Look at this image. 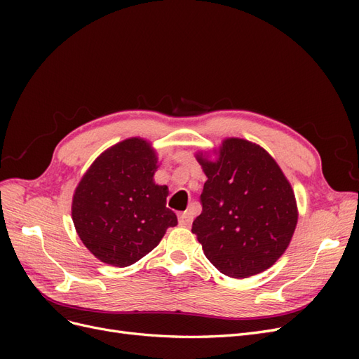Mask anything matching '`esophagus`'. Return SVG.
Returning a JSON list of instances; mask_svg holds the SVG:
<instances>
[{
	"mask_svg": "<svg viewBox=\"0 0 359 359\" xmlns=\"http://www.w3.org/2000/svg\"><path fill=\"white\" fill-rule=\"evenodd\" d=\"M178 222H180V224H181V226H184V227H189V226L191 224V222H193V214H191V212H189V211H186V212H181V214L178 215Z\"/></svg>",
	"mask_w": 359,
	"mask_h": 359,
	"instance_id": "34e87169",
	"label": "esophagus"
}]
</instances>
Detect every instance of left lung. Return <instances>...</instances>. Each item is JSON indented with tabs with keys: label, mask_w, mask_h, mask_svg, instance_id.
Segmentation results:
<instances>
[{
	"label": "left lung",
	"mask_w": 359,
	"mask_h": 359,
	"mask_svg": "<svg viewBox=\"0 0 359 359\" xmlns=\"http://www.w3.org/2000/svg\"><path fill=\"white\" fill-rule=\"evenodd\" d=\"M206 182L193 222L210 262L227 277L247 278L273 266L298 222L295 194L276 160L245 139H224L215 161L196 156Z\"/></svg>",
	"instance_id": "left-lung-1"
}]
</instances>
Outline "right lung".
I'll return each mask as SVG.
<instances>
[{
  "instance_id": "1",
  "label": "right lung",
  "mask_w": 359,
  "mask_h": 359,
  "mask_svg": "<svg viewBox=\"0 0 359 359\" xmlns=\"http://www.w3.org/2000/svg\"><path fill=\"white\" fill-rule=\"evenodd\" d=\"M157 156L147 140L126 139L106 149L76 187L72 219L79 238L102 262L128 266L178 224L166 206L169 190L153 177Z\"/></svg>"
}]
</instances>
